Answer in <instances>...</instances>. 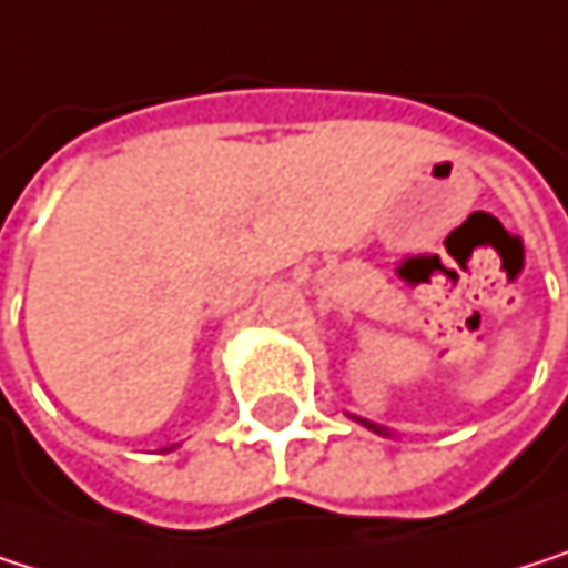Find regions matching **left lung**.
Listing matches in <instances>:
<instances>
[{"label": "left lung", "instance_id": "8db88e82", "mask_svg": "<svg viewBox=\"0 0 568 568\" xmlns=\"http://www.w3.org/2000/svg\"><path fill=\"white\" fill-rule=\"evenodd\" d=\"M356 423H363L366 429H373L376 436H393V429H386V426H376V423H369V419H359V416H353Z\"/></svg>", "mask_w": 568, "mask_h": 568}]
</instances>
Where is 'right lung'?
Masks as SVG:
<instances>
[{"label":"right lung","instance_id":"add662e5","mask_svg":"<svg viewBox=\"0 0 568 568\" xmlns=\"http://www.w3.org/2000/svg\"><path fill=\"white\" fill-rule=\"evenodd\" d=\"M169 449H175V446H169Z\"/></svg>","mask_w":568,"mask_h":568}]
</instances>
